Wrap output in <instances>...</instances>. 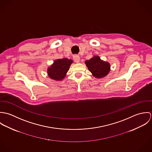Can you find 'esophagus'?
I'll return each mask as SVG.
<instances>
[{
  "label": "esophagus",
  "mask_w": 152,
  "mask_h": 152,
  "mask_svg": "<svg viewBox=\"0 0 152 152\" xmlns=\"http://www.w3.org/2000/svg\"><path fill=\"white\" fill-rule=\"evenodd\" d=\"M73 58H74V60L75 61V62L77 63H79L80 61V57H79L78 56H77V55L74 56H73Z\"/></svg>",
  "instance_id": "34e87169"
}]
</instances>
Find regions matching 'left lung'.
Here are the masks:
<instances>
[{
  "label": "left lung",
  "instance_id": "obj_1",
  "mask_svg": "<svg viewBox=\"0 0 152 152\" xmlns=\"http://www.w3.org/2000/svg\"><path fill=\"white\" fill-rule=\"evenodd\" d=\"M86 64L92 75L96 78H102L107 76L110 70V65L107 61H104L98 56L86 61Z\"/></svg>",
  "mask_w": 152,
  "mask_h": 152
}]
</instances>
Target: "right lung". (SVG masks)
Returning <instances> with one entry per match:
<instances>
[{"label": "right lung", "instance_id": "right-lung-1", "mask_svg": "<svg viewBox=\"0 0 152 152\" xmlns=\"http://www.w3.org/2000/svg\"><path fill=\"white\" fill-rule=\"evenodd\" d=\"M72 62V60L66 58L54 60L53 64L47 68L48 76L55 81H61L65 78Z\"/></svg>", "mask_w": 152, "mask_h": 152}]
</instances>
